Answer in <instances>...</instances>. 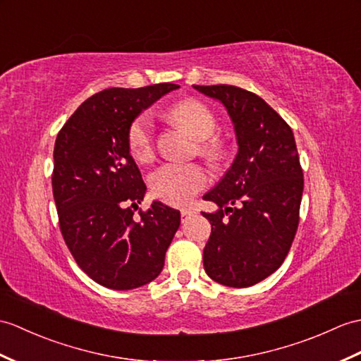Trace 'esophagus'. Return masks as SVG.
<instances>
[{
	"instance_id": "esophagus-1",
	"label": "esophagus",
	"mask_w": 361,
	"mask_h": 361,
	"mask_svg": "<svg viewBox=\"0 0 361 361\" xmlns=\"http://www.w3.org/2000/svg\"><path fill=\"white\" fill-rule=\"evenodd\" d=\"M181 221H188L192 215L195 214L194 209H181Z\"/></svg>"
}]
</instances>
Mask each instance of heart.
I'll list each match as a JSON object with an SVG mask.
<instances>
[{
    "label": "heart",
    "instance_id": "b5f03b06",
    "mask_svg": "<svg viewBox=\"0 0 361 361\" xmlns=\"http://www.w3.org/2000/svg\"><path fill=\"white\" fill-rule=\"evenodd\" d=\"M167 116L180 128L188 130L198 141V154L209 163L220 164L229 154L228 140L214 135L216 118L214 112L198 99H183L173 104ZM128 147L130 155L140 163L154 158L155 141L154 126L149 115L141 114L128 129ZM209 184V173L198 163H166L150 177L154 195L173 206L189 204L197 194Z\"/></svg>",
    "mask_w": 361,
    "mask_h": 361
}]
</instances>
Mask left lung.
Instances as JSON below:
<instances>
[{
    "mask_svg": "<svg viewBox=\"0 0 361 361\" xmlns=\"http://www.w3.org/2000/svg\"><path fill=\"white\" fill-rule=\"evenodd\" d=\"M194 87L226 106L238 141L232 167L203 197L220 207L201 212L212 228L204 271L224 286L247 288L283 264L298 228L303 169L294 133L252 92L229 85Z\"/></svg>",
    "mask_w": 361,
    "mask_h": 361,
    "instance_id": "1",
    "label": "left lung"
}]
</instances>
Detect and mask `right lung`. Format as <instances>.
<instances>
[{"instance_id": "1", "label": "right lung", "mask_w": 361, "mask_h": 361, "mask_svg": "<svg viewBox=\"0 0 361 361\" xmlns=\"http://www.w3.org/2000/svg\"><path fill=\"white\" fill-rule=\"evenodd\" d=\"M177 87L102 90L56 135L52 190L60 231L81 271L104 288L129 290L155 280L180 226V211L161 201L138 209L146 184L128 147L135 116Z\"/></svg>"}]
</instances>
